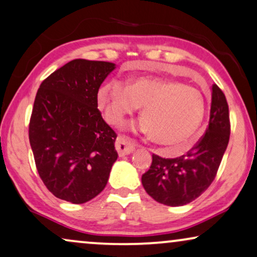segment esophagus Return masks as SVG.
Instances as JSON below:
<instances>
[{"mask_svg":"<svg viewBox=\"0 0 257 257\" xmlns=\"http://www.w3.org/2000/svg\"><path fill=\"white\" fill-rule=\"evenodd\" d=\"M115 146L119 157H124V155L131 154L136 147L134 142H132L131 140L124 138V136H118L117 140H116Z\"/></svg>","mask_w":257,"mask_h":257,"instance_id":"esophagus-1","label":"esophagus"}]
</instances>
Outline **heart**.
I'll return each instance as SVG.
<instances>
[{
  "label": "heart",
  "instance_id": "b5f03b06",
  "mask_svg": "<svg viewBox=\"0 0 257 257\" xmlns=\"http://www.w3.org/2000/svg\"><path fill=\"white\" fill-rule=\"evenodd\" d=\"M98 106L113 125H121L125 118L142 106L138 129L162 146L184 144L192 136L205 116L206 102L196 87L178 80L139 76L125 85L109 80L97 93Z\"/></svg>",
  "mask_w": 257,
  "mask_h": 257
}]
</instances>
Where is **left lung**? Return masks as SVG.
Listing matches in <instances>:
<instances>
[{
	"label": "left lung",
	"instance_id": "obj_1",
	"mask_svg": "<svg viewBox=\"0 0 257 257\" xmlns=\"http://www.w3.org/2000/svg\"><path fill=\"white\" fill-rule=\"evenodd\" d=\"M229 138L228 102L223 91L213 84L205 134L179 158L165 159L153 154L151 167L141 179L146 192L168 206H183L197 199L215 179Z\"/></svg>",
	"mask_w": 257,
	"mask_h": 257
}]
</instances>
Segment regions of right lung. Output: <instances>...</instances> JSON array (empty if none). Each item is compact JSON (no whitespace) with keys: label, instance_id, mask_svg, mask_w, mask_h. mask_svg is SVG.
Wrapping results in <instances>:
<instances>
[{"label":"right lung","instance_id":"1","mask_svg":"<svg viewBox=\"0 0 257 257\" xmlns=\"http://www.w3.org/2000/svg\"><path fill=\"white\" fill-rule=\"evenodd\" d=\"M115 67L74 59L39 87L29 142L41 180L59 199L83 204L98 196L117 160V135L97 109L100 84Z\"/></svg>","mask_w":257,"mask_h":257}]
</instances>
